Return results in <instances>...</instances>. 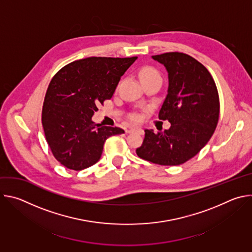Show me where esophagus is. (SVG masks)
<instances>
[{
  "label": "esophagus",
  "instance_id": "obj_1",
  "mask_svg": "<svg viewBox=\"0 0 252 252\" xmlns=\"http://www.w3.org/2000/svg\"><path fill=\"white\" fill-rule=\"evenodd\" d=\"M126 132L127 133H132V132H139V133H141L142 130L140 128H138V127H131V128L126 129Z\"/></svg>",
  "mask_w": 252,
  "mask_h": 252
}]
</instances>
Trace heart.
Returning <instances> with one entry per match:
<instances>
[{
    "label": "heart",
    "mask_w": 252,
    "mask_h": 252,
    "mask_svg": "<svg viewBox=\"0 0 252 252\" xmlns=\"http://www.w3.org/2000/svg\"><path fill=\"white\" fill-rule=\"evenodd\" d=\"M156 78L160 79V75L158 73V70L153 66H143L139 70V79L141 83Z\"/></svg>",
    "instance_id": "1"
}]
</instances>
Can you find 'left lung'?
I'll list each match as a JSON object with an SVG mask.
<instances>
[{"label":"left lung","instance_id":"1","mask_svg":"<svg viewBox=\"0 0 252 252\" xmlns=\"http://www.w3.org/2000/svg\"><path fill=\"white\" fill-rule=\"evenodd\" d=\"M152 58L167 71V94L158 118L167 120L170 127L146 129L136 154L154 163L178 165L195 157L212 136L220 117L219 93L206 67L190 56L172 52Z\"/></svg>","mask_w":252,"mask_h":252}]
</instances>
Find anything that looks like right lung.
<instances>
[{"instance_id":"obj_1","label":"right lung","mask_w":252,"mask_h":252,"mask_svg":"<svg viewBox=\"0 0 252 252\" xmlns=\"http://www.w3.org/2000/svg\"><path fill=\"white\" fill-rule=\"evenodd\" d=\"M132 58L91 57L64 65L52 79L42 124L54 157L63 166L82 170L96 163L106 138L125 132L93 122L96 105L112 98Z\"/></svg>"}]
</instances>
